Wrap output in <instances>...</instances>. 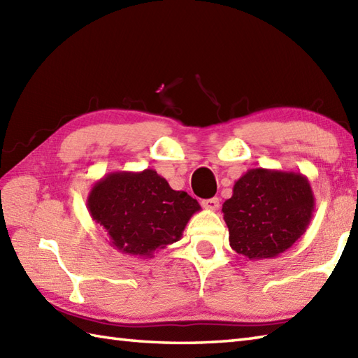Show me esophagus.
<instances>
[{
    "instance_id": "obj_1",
    "label": "esophagus",
    "mask_w": 358,
    "mask_h": 358,
    "mask_svg": "<svg viewBox=\"0 0 358 358\" xmlns=\"http://www.w3.org/2000/svg\"><path fill=\"white\" fill-rule=\"evenodd\" d=\"M201 206L204 209H209V210H217L220 206V200L217 199V196H214V199H209V200H203Z\"/></svg>"
}]
</instances>
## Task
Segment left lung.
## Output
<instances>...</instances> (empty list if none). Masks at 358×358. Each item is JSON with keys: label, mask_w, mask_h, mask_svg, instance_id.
<instances>
[{"label": "left lung", "mask_w": 358, "mask_h": 358, "mask_svg": "<svg viewBox=\"0 0 358 358\" xmlns=\"http://www.w3.org/2000/svg\"><path fill=\"white\" fill-rule=\"evenodd\" d=\"M315 199L300 172L249 169L223 204L229 245L249 260L273 258L291 248L313 218Z\"/></svg>", "instance_id": "obj_1"}]
</instances>
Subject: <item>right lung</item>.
<instances>
[{"instance_id": "obj_1", "label": "right lung", "mask_w": 358, "mask_h": 358, "mask_svg": "<svg viewBox=\"0 0 358 358\" xmlns=\"http://www.w3.org/2000/svg\"><path fill=\"white\" fill-rule=\"evenodd\" d=\"M87 209L118 252L150 258L178 241L201 208L183 191H173L154 169L110 172L87 195Z\"/></svg>"}]
</instances>
